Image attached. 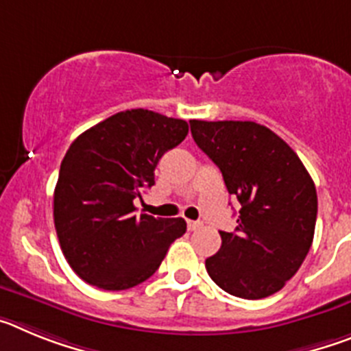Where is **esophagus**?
<instances>
[{
  "label": "esophagus",
  "instance_id": "obj_1",
  "mask_svg": "<svg viewBox=\"0 0 351 351\" xmlns=\"http://www.w3.org/2000/svg\"><path fill=\"white\" fill-rule=\"evenodd\" d=\"M202 223L200 221H188V230H198V228H202Z\"/></svg>",
  "mask_w": 351,
  "mask_h": 351
}]
</instances>
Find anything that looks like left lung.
I'll return each instance as SVG.
<instances>
[{
  "label": "left lung",
  "mask_w": 351,
  "mask_h": 351,
  "mask_svg": "<svg viewBox=\"0 0 351 351\" xmlns=\"http://www.w3.org/2000/svg\"><path fill=\"white\" fill-rule=\"evenodd\" d=\"M197 145L241 204L235 232L206 260L210 280L241 299H263L299 271L313 243L318 198L295 151L253 121H190Z\"/></svg>",
  "instance_id": "obj_1"
}]
</instances>
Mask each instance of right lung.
I'll use <instances>...</instances> for the list:
<instances>
[{
  "mask_svg": "<svg viewBox=\"0 0 351 351\" xmlns=\"http://www.w3.org/2000/svg\"><path fill=\"white\" fill-rule=\"evenodd\" d=\"M188 123L132 108L86 130L61 161L54 225L79 278L101 290H126L156 272L182 218L135 216L133 200L154 184L163 154L181 144Z\"/></svg>",
  "mask_w": 351,
  "mask_h": 351,
  "instance_id": "obj_1",
  "label": "right lung"
}]
</instances>
